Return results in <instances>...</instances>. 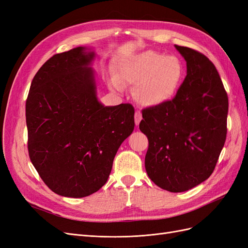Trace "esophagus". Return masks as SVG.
<instances>
[{
	"label": "esophagus",
	"instance_id": "1",
	"mask_svg": "<svg viewBox=\"0 0 248 248\" xmlns=\"http://www.w3.org/2000/svg\"><path fill=\"white\" fill-rule=\"evenodd\" d=\"M140 120H141V114H140V111H137L136 112V115H134V121H136V125L137 126H139V124H140Z\"/></svg>",
	"mask_w": 248,
	"mask_h": 248
}]
</instances>
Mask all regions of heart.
Returning <instances> with one entry per match:
<instances>
[{
	"instance_id": "b5f03b06",
	"label": "heart",
	"mask_w": 248,
	"mask_h": 248,
	"mask_svg": "<svg viewBox=\"0 0 248 248\" xmlns=\"http://www.w3.org/2000/svg\"><path fill=\"white\" fill-rule=\"evenodd\" d=\"M184 74L178 57L149 49L122 60L111 85L119 91L124 84L134 85L132 93L140 104L158 107L175 96Z\"/></svg>"
}]
</instances>
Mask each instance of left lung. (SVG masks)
<instances>
[{"label":"left lung","mask_w":248,"mask_h":248,"mask_svg":"<svg viewBox=\"0 0 248 248\" xmlns=\"http://www.w3.org/2000/svg\"><path fill=\"white\" fill-rule=\"evenodd\" d=\"M175 47L185 59L187 76L171 100L142 109L140 129L149 140V178L162 189L182 192L213 172L227 138L229 99L205 55Z\"/></svg>","instance_id":"1"}]
</instances>
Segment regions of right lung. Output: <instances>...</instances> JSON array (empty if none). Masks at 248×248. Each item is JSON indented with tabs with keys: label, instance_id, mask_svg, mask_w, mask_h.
<instances>
[{
	"label": "right lung",
	"instance_id": "add662e5",
	"mask_svg": "<svg viewBox=\"0 0 248 248\" xmlns=\"http://www.w3.org/2000/svg\"><path fill=\"white\" fill-rule=\"evenodd\" d=\"M94 57L81 46L52 56L35 74L26 102L30 159L62 197L99 190L134 128L131 104L104 107L97 98Z\"/></svg>",
	"mask_w": 248,
	"mask_h": 248
}]
</instances>
